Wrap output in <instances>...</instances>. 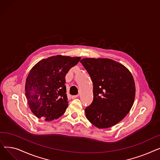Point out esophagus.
<instances>
[{"instance_id": "1", "label": "esophagus", "mask_w": 160, "mask_h": 160, "mask_svg": "<svg viewBox=\"0 0 160 160\" xmlns=\"http://www.w3.org/2000/svg\"><path fill=\"white\" fill-rule=\"evenodd\" d=\"M78 97V95H72V96H71V98L72 99H74L76 98H77Z\"/></svg>"}]
</instances>
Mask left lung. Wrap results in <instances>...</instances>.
<instances>
[{
    "instance_id": "8db88e82",
    "label": "left lung",
    "mask_w": 160,
    "mask_h": 160,
    "mask_svg": "<svg viewBox=\"0 0 160 160\" xmlns=\"http://www.w3.org/2000/svg\"><path fill=\"white\" fill-rule=\"evenodd\" d=\"M80 62L93 83V100L85 109L86 118L98 128L113 127L133 106L136 86L131 72L110 59L83 58Z\"/></svg>"
}]
</instances>
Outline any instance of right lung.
<instances>
[{"label":"right lung","instance_id":"add662e5","mask_svg":"<svg viewBox=\"0 0 160 160\" xmlns=\"http://www.w3.org/2000/svg\"><path fill=\"white\" fill-rule=\"evenodd\" d=\"M80 57L57 55L43 59L30 70L25 83V94L32 113L38 118L58 119L68 106L65 75Z\"/></svg>","mask_w":160,"mask_h":160}]
</instances>
